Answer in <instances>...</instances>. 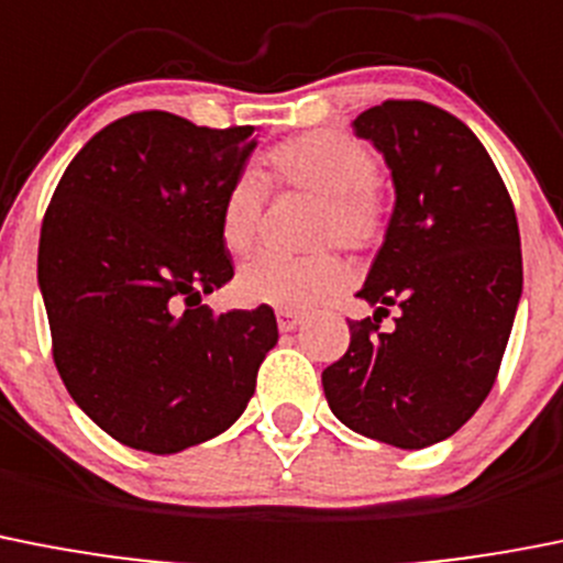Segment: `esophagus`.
<instances>
[{
  "instance_id": "esophagus-1",
  "label": "esophagus",
  "mask_w": 563,
  "mask_h": 563,
  "mask_svg": "<svg viewBox=\"0 0 563 563\" xmlns=\"http://www.w3.org/2000/svg\"><path fill=\"white\" fill-rule=\"evenodd\" d=\"M276 321H278V329H282V332H292V329L301 327L303 316L301 312H292V309H278Z\"/></svg>"
}]
</instances>
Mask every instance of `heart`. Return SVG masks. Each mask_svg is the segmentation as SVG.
Instances as JSON below:
<instances>
[{"mask_svg":"<svg viewBox=\"0 0 563 563\" xmlns=\"http://www.w3.org/2000/svg\"><path fill=\"white\" fill-rule=\"evenodd\" d=\"M318 195L309 242L371 254L390 231V198L376 180L371 151L338 131H307L271 144L262 156V178L242 173L220 200V240L231 256H247L260 236L267 188ZM352 282V265L321 247L303 256L262 254L236 276L245 303L276 309H309L338 296Z\"/></svg>","mask_w":563,"mask_h":563,"instance_id":"b5f03b06","label":"heart"}]
</instances>
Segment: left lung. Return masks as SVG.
<instances>
[{
    "mask_svg": "<svg viewBox=\"0 0 563 563\" xmlns=\"http://www.w3.org/2000/svg\"><path fill=\"white\" fill-rule=\"evenodd\" d=\"M385 153L396 209L349 321V352L323 371V394L349 430L424 450L472 419L497 383L522 296L514 200L483 142L424 100H385L354 120ZM397 327L378 323L389 307Z\"/></svg>",
    "mask_w": 563,
    "mask_h": 563,
    "instance_id": "left-lung-1",
    "label": "left lung"
}]
</instances>
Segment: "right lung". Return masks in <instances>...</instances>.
<instances>
[{
	"mask_svg": "<svg viewBox=\"0 0 563 563\" xmlns=\"http://www.w3.org/2000/svg\"><path fill=\"white\" fill-rule=\"evenodd\" d=\"M251 133L128 113L82 144L46 206L38 285L55 368L133 450L173 455L229 430L278 340L271 307L211 316L200 303L234 278L220 200Z\"/></svg>",
	"mask_w": 563,
	"mask_h": 563,
	"instance_id": "obj_1",
	"label": "right lung"
}]
</instances>
